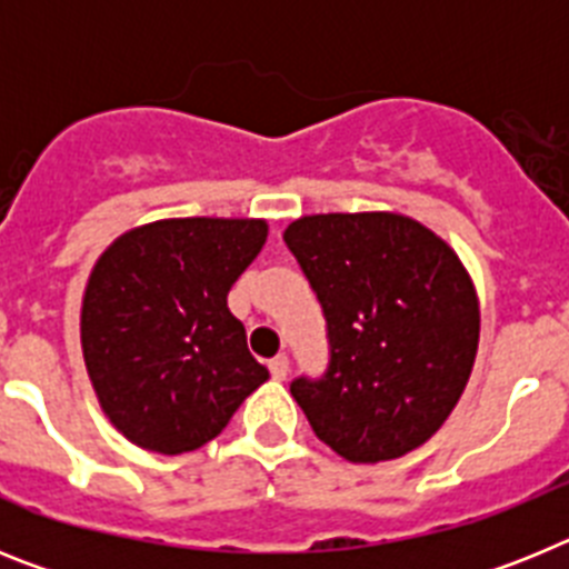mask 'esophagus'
Here are the masks:
<instances>
[{
	"mask_svg": "<svg viewBox=\"0 0 569 569\" xmlns=\"http://www.w3.org/2000/svg\"><path fill=\"white\" fill-rule=\"evenodd\" d=\"M268 367H270V376H273V379H279V381L288 379L290 361H288V356H284V353H279L276 359H270Z\"/></svg>",
	"mask_w": 569,
	"mask_h": 569,
	"instance_id": "34e87169",
	"label": "esophagus"
}]
</instances>
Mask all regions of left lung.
I'll return each instance as SVG.
<instances>
[{"instance_id": "8db88e82", "label": "left lung", "mask_w": 569, "mask_h": 569, "mask_svg": "<svg viewBox=\"0 0 569 569\" xmlns=\"http://www.w3.org/2000/svg\"><path fill=\"white\" fill-rule=\"evenodd\" d=\"M284 244L328 325V370L290 381L313 433L359 465L425 445L479 350V301L459 256L399 213L305 216Z\"/></svg>"}]
</instances>
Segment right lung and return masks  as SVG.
I'll return each mask as SVG.
<instances>
[{"mask_svg":"<svg viewBox=\"0 0 569 569\" xmlns=\"http://www.w3.org/2000/svg\"><path fill=\"white\" fill-rule=\"evenodd\" d=\"M268 239L261 219H164L119 236L82 301V353L99 405L144 450L190 453L268 381L233 281Z\"/></svg>","mask_w":569,"mask_h":569,"instance_id":"add662e5","label":"right lung"}]
</instances>
